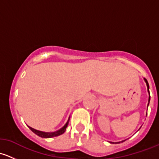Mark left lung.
I'll use <instances>...</instances> for the list:
<instances>
[{
	"instance_id": "left-lung-1",
	"label": "left lung",
	"mask_w": 159,
	"mask_h": 159,
	"mask_svg": "<svg viewBox=\"0 0 159 159\" xmlns=\"http://www.w3.org/2000/svg\"><path fill=\"white\" fill-rule=\"evenodd\" d=\"M144 80H145V82H146L147 89H148V94H149V84H148V81H147V80L145 79V78H144ZM149 102H150V95H149V98H148V105H149ZM125 140L122 141V142H115V143H121V142H125ZM110 143H115V142H110Z\"/></svg>"
}]
</instances>
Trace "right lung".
I'll list each match as a JSON object with an SVG mask.
<instances>
[{
	"label": "right lung",
	"mask_w": 159,
	"mask_h": 159,
	"mask_svg": "<svg viewBox=\"0 0 159 159\" xmlns=\"http://www.w3.org/2000/svg\"><path fill=\"white\" fill-rule=\"evenodd\" d=\"M69 119H70V118H68V121H67V123L65 125V126H63V127H62L61 129H59L58 131H54V132H45V131H38V130L33 129V128L30 127V126H28V127H29V129L31 130V131H33L34 134H36L37 135L40 136V137H41V138H53V137H56V136L61 135V134H62L65 131H66V128L68 127Z\"/></svg>",
	"instance_id": "add662e5"
}]
</instances>
